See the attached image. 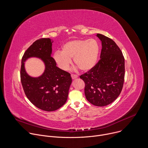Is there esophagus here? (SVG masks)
<instances>
[{
    "label": "esophagus",
    "instance_id": "1",
    "mask_svg": "<svg viewBox=\"0 0 148 148\" xmlns=\"http://www.w3.org/2000/svg\"><path fill=\"white\" fill-rule=\"evenodd\" d=\"M71 78H72V79H75V78H77L78 77V76H77V75H75V74H72L71 75Z\"/></svg>",
    "mask_w": 148,
    "mask_h": 148
}]
</instances>
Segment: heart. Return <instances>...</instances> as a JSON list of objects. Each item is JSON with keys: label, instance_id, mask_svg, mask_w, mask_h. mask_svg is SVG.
<instances>
[{"label": "heart", "instance_id": "1", "mask_svg": "<svg viewBox=\"0 0 148 148\" xmlns=\"http://www.w3.org/2000/svg\"><path fill=\"white\" fill-rule=\"evenodd\" d=\"M61 49V51L57 50L54 53L53 60L62 70L68 69L72 58L74 64L83 71L90 70L96 64L99 46L94 39L70 40L63 45Z\"/></svg>", "mask_w": 148, "mask_h": 148}]
</instances>
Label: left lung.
I'll return each mask as SVG.
<instances>
[{
    "label": "left lung",
    "mask_w": 148,
    "mask_h": 148,
    "mask_svg": "<svg viewBox=\"0 0 148 148\" xmlns=\"http://www.w3.org/2000/svg\"><path fill=\"white\" fill-rule=\"evenodd\" d=\"M97 36L102 43L100 60L79 77L85 82L87 99L98 107L106 106L119 95L125 77V59L115 41L101 34Z\"/></svg>",
    "instance_id": "left-lung-1"
}]
</instances>
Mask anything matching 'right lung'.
Masks as SVG:
<instances>
[{"label":"right lung","instance_id":"1","mask_svg":"<svg viewBox=\"0 0 148 148\" xmlns=\"http://www.w3.org/2000/svg\"><path fill=\"white\" fill-rule=\"evenodd\" d=\"M52 43L49 38L35 41L24 53L20 69L21 82L27 98L46 111L57 110L66 102L72 82L70 74L57 67L51 57ZM30 57L40 58L45 64L44 73L38 77H30L25 70L24 62Z\"/></svg>","mask_w":148,"mask_h":148}]
</instances>
